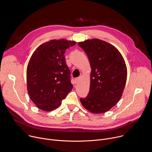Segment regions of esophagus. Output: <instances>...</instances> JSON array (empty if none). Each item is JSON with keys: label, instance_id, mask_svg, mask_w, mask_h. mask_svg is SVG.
I'll return each mask as SVG.
<instances>
[{"label": "esophagus", "instance_id": "esophagus-1", "mask_svg": "<svg viewBox=\"0 0 152 152\" xmlns=\"http://www.w3.org/2000/svg\"><path fill=\"white\" fill-rule=\"evenodd\" d=\"M79 79H80V78H79V77H77V78H76V79H75V83H78V82H79Z\"/></svg>", "mask_w": 152, "mask_h": 152}]
</instances>
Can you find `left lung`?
<instances>
[{
	"mask_svg": "<svg viewBox=\"0 0 152 152\" xmlns=\"http://www.w3.org/2000/svg\"><path fill=\"white\" fill-rule=\"evenodd\" d=\"M78 45L88 56L91 67L90 91L80 101L92 113H106L121 97L127 79L124 60L116 48L99 39L79 42Z\"/></svg>",
	"mask_w": 152,
	"mask_h": 152,
	"instance_id": "1",
	"label": "left lung"
}]
</instances>
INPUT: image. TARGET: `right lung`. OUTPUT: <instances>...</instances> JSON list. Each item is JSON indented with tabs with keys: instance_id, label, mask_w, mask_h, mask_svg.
Returning <instances> with one entry per match:
<instances>
[{
	"instance_id": "add662e5",
	"label": "right lung",
	"mask_w": 152,
	"mask_h": 152,
	"mask_svg": "<svg viewBox=\"0 0 152 152\" xmlns=\"http://www.w3.org/2000/svg\"><path fill=\"white\" fill-rule=\"evenodd\" d=\"M76 43L52 39L40 45L31 57L26 72L27 88L31 100L39 109L55 110L72 91L70 71L64 54Z\"/></svg>"
}]
</instances>
